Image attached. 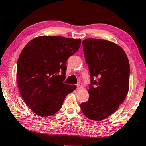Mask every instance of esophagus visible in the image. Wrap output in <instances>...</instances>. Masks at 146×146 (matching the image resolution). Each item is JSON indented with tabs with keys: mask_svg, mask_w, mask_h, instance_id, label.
I'll use <instances>...</instances> for the list:
<instances>
[{
	"mask_svg": "<svg viewBox=\"0 0 146 146\" xmlns=\"http://www.w3.org/2000/svg\"><path fill=\"white\" fill-rule=\"evenodd\" d=\"M82 88V83L78 82L77 84V85H76V89H77V90H80Z\"/></svg>",
	"mask_w": 146,
	"mask_h": 146,
	"instance_id": "esophagus-1",
	"label": "esophagus"
}]
</instances>
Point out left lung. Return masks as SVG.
<instances>
[{
	"mask_svg": "<svg viewBox=\"0 0 146 146\" xmlns=\"http://www.w3.org/2000/svg\"><path fill=\"white\" fill-rule=\"evenodd\" d=\"M82 45L91 83L89 100L80 108L89 119L100 121L114 113L127 97L129 60L123 49L113 42L87 38Z\"/></svg>",
	"mask_w": 146,
	"mask_h": 146,
	"instance_id": "1",
	"label": "left lung"
}]
</instances>
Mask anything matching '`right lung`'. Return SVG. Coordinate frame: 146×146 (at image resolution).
Returning <instances> with one entry per match:
<instances>
[{"label": "right lung", "instance_id": "1", "mask_svg": "<svg viewBox=\"0 0 146 146\" xmlns=\"http://www.w3.org/2000/svg\"><path fill=\"white\" fill-rule=\"evenodd\" d=\"M81 40L40 36L29 41L20 54L17 79L20 93L32 111L40 117L60 110L75 85L63 82L68 58L80 48Z\"/></svg>", "mask_w": 146, "mask_h": 146}]
</instances>
